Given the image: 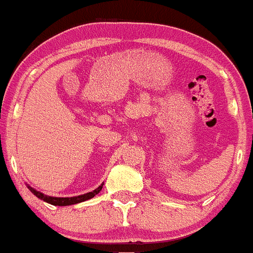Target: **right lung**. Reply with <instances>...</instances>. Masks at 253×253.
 <instances>
[{"mask_svg": "<svg viewBox=\"0 0 253 253\" xmlns=\"http://www.w3.org/2000/svg\"><path fill=\"white\" fill-rule=\"evenodd\" d=\"M102 187H103V184L100 185L99 187H97L95 190H93V191L86 192V194H84V195H79V196H73V197L47 196V195H44V194H42V192L37 191V190H35L33 187H31V186H28V189H30L31 192H33V194H35L36 196L38 197V199H41V200H43V201H45V203L50 204V205L68 206V205H74V204H78V203H83V201L92 199V197H94L95 195H97L98 192L102 190Z\"/></svg>", "mask_w": 253, "mask_h": 253, "instance_id": "obj_1", "label": "right lung"}]
</instances>
